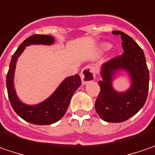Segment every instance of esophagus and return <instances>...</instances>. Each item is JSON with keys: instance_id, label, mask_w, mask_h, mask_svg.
Segmentation results:
<instances>
[{"instance_id": "obj_1", "label": "esophagus", "mask_w": 155, "mask_h": 155, "mask_svg": "<svg viewBox=\"0 0 155 155\" xmlns=\"http://www.w3.org/2000/svg\"><path fill=\"white\" fill-rule=\"evenodd\" d=\"M96 75V69L93 66H87L83 68L81 73V81L85 85L88 82L94 81Z\"/></svg>"}]
</instances>
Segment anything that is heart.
<instances>
[{
	"label": "heart",
	"instance_id": "1",
	"mask_svg": "<svg viewBox=\"0 0 155 155\" xmlns=\"http://www.w3.org/2000/svg\"><path fill=\"white\" fill-rule=\"evenodd\" d=\"M110 47V45L108 44V43H103L101 45H100V50L101 51H106L108 50Z\"/></svg>",
	"mask_w": 155,
	"mask_h": 155
}]
</instances>
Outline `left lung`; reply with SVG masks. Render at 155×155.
<instances>
[{
    "mask_svg": "<svg viewBox=\"0 0 155 155\" xmlns=\"http://www.w3.org/2000/svg\"><path fill=\"white\" fill-rule=\"evenodd\" d=\"M124 54L104 63L100 69V93L95 102V110L101 119L108 123H121L136 114L144 105L149 86V72L143 51L130 36L120 31ZM124 71L131 84L124 92L116 91L112 86L115 74Z\"/></svg>",
    "mask_w": 155,
    "mask_h": 155,
    "instance_id": "8db88e82",
    "label": "left lung"
}]
</instances>
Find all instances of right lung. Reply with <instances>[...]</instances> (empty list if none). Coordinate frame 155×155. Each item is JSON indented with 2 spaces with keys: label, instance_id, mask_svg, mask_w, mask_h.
<instances>
[{
  "label": "right lung",
  "instance_id": "1",
  "mask_svg": "<svg viewBox=\"0 0 155 155\" xmlns=\"http://www.w3.org/2000/svg\"><path fill=\"white\" fill-rule=\"evenodd\" d=\"M54 42L55 38L50 35L35 34L31 36L19 46L12 56L9 65V70L7 75V89L11 105L21 118L33 124L48 125L60 120L66 113L74 93L81 85L80 76L74 74L64 79L56 91L39 104L29 105L19 100L14 84V72L18 58L26 46L32 45H51Z\"/></svg>",
  "mask_w": 155,
  "mask_h": 155
}]
</instances>
